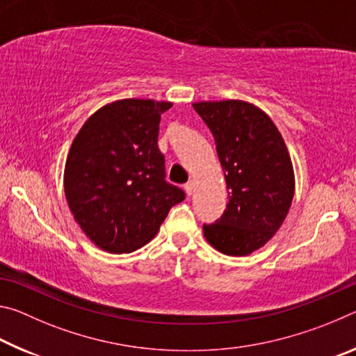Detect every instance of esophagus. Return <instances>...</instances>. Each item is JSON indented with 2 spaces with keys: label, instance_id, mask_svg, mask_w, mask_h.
Here are the masks:
<instances>
[{
  "label": "esophagus",
  "instance_id": "esophagus-1",
  "mask_svg": "<svg viewBox=\"0 0 356 356\" xmlns=\"http://www.w3.org/2000/svg\"><path fill=\"white\" fill-rule=\"evenodd\" d=\"M184 188H185V191H186V195L191 196L193 191H195V182H193V180H190V182L185 184Z\"/></svg>",
  "mask_w": 356,
  "mask_h": 356
}]
</instances>
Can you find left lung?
I'll use <instances>...</instances> for the list:
<instances>
[{"instance_id":"1","label":"left lung","mask_w":356,"mask_h":356,"mask_svg":"<svg viewBox=\"0 0 356 356\" xmlns=\"http://www.w3.org/2000/svg\"><path fill=\"white\" fill-rule=\"evenodd\" d=\"M212 131L229 202L204 225L207 242L227 256H246L268 242L291 209L295 177L286 143L261 108L242 100L193 104Z\"/></svg>"}]
</instances>
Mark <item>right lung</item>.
I'll list each match as a JSON object with an SVG mask.
<instances>
[{
    "mask_svg": "<svg viewBox=\"0 0 356 356\" xmlns=\"http://www.w3.org/2000/svg\"><path fill=\"white\" fill-rule=\"evenodd\" d=\"M170 102L125 99L102 106L72 143L65 200L83 232L108 252H131L154 238L185 193L166 182L159 149Z\"/></svg>",
    "mask_w": 356,
    "mask_h": 356,
    "instance_id": "right-lung-1",
    "label": "right lung"
}]
</instances>
